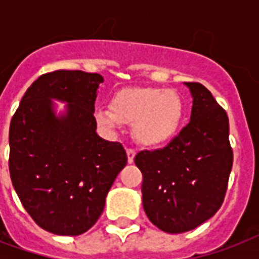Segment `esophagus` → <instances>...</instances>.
Returning <instances> with one entry per match:
<instances>
[{
	"mask_svg": "<svg viewBox=\"0 0 259 259\" xmlns=\"http://www.w3.org/2000/svg\"><path fill=\"white\" fill-rule=\"evenodd\" d=\"M126 154H127V162L132 164L134 161V157H136V150L134 149H127L126 150Z\"/></svg>",
	"mask_w": 259,
	"mask_h": 259,
	"instance_id": "esophagus-1",
	"label": "esophagus"
}]
</instances>
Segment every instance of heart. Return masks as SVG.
I'll return each instance as SVG.
<instances>
[{"mask_svg": "<svg viewBox=\"0 0 259 259\" xmlns=\"http://www.w3.org/2000/svg\"><path fill=\"white\" fill-rule=\"evenodd\" d=\"M184 118L179 94L164 87H130L118 91L110 109L95 111L99 127L114 132L133 123V136L144 146H160L176 137Z\"/></svg>", "mask_w": 259, "mask_h": 259, "instance_id": "b5f03b06", "label": "heart"}]
</instances>
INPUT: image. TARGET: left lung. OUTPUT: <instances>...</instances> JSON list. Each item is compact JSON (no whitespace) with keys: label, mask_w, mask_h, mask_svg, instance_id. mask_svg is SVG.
Instances as JSON below:
<instances>
[{"label":"left lung","mask_w":259,"mask_h":259,"mask_svg":"<svg viewBox=\"0 0 259 259\" xmlns=\"http://www.w3.org/2000/svg\"><path fill=\"white\" fill-rule=\"evenodd\" d=\"M184 84L192 95L188 125L164 149L134 158L146 217L169 234L196 229L217 213L233 168L227 114L203 84Z\"/></svg>","instance_id":"left-lung-1"}]
</instances>
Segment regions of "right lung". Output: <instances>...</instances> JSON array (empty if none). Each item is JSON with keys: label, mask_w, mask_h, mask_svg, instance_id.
Returning <instances> with one entry per match:
<instances>
[{"label": "right lung", "mask_w": 259, "mask_h": 259, "mask_svg": "<svg viewBox=\"0 0 259 259\" xmlns=\"http://www.w3.org/2000/svg\"><path fill=\"white\" fill-rule=\"evenodd\" d=\"M103 76L54 71L26 90L9 127V170L24 208L41 229L80 235L105 208L127 156L97 134L95 99ZM54 100L66 103L58 113Z\"/></svg>", "instance_id": "right-lung-1"}]
</instances>
